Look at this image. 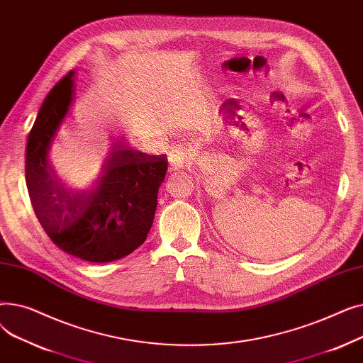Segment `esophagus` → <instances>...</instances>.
<instances>
[{
	"mask_svg": "<svg viewBox=\"0 0 363 363\" xmlns=\"http://www.w3.org/2000/svg\"><path fill=\"white\" fill-rule=\"evenodd\" d=\"M194 160L196 156L193 155V151L186 150L185 147H175L169 155V163L175 170L189 169L193 166Z\"/></svg>",
	"mask_w": 363,
	"mask_h": 363,
	"instance_id": "34e87169",
	"label": "esophagus"
}]
</instances>
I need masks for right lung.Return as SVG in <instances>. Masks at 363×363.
Returning <instances> with one entry per match:
<instances>
[{
	"mask_svg": "<svg viewBox=\"0 0 363 363\" xmlns=\"http://www.w3.org/2000/svg\"><path fill=\"white\" fill-rule=\"evenodd\" d=\"M73 74L52 86L29 132L26 185L38 220L59 249L86 262L106 263L130 255L145 241L167 159L116 141L100 179L86 191L67 193L57 184L48 151L73 101Z\"/></svg>",
	"mask_w": 363,
	"mask_h": 363,
	"instance_id": "1",
	"label": "right lung"
}]
</instances>
